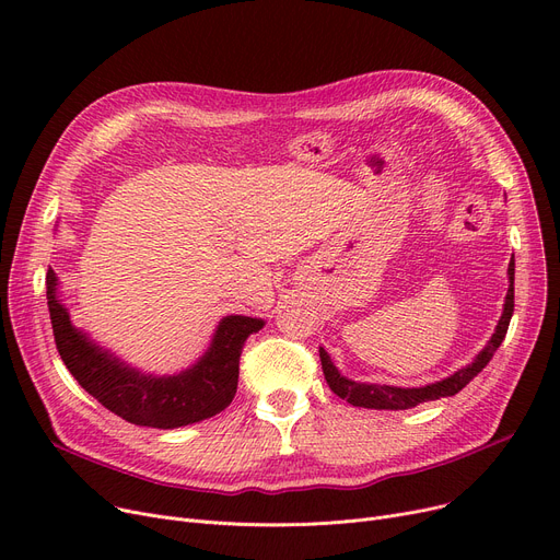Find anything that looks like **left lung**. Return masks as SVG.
<instances>
[{"mask_svg":"<svg viewBox=\"0 0 560 560\" xmlns=\"http://www.w3.org/2000/svg\"><path fill=\"white\" fill-rule=\"evenodd\" d=\"M509 292H506V304H504V313L497 322V329L492 334V338L488 340V345L479 351L477 359L465 365L463 370L454 372L452 376L435 381V384L422 386V388H397V386H378V384H359V381H351L347 376H342L338 372V368L331 363V357L327 354L325 349L319 347V361H322V370H325V378L329 388L340 397L347 399L351 406H363V408H376V410H406L413 408L418 404L424 401H433L440 397H452L456 393H460L469 381H472L494 357L497 347L502 345V340L506 338L509 325H511V315L515 308V260L511 258L509 262Z\"/></svg>","mask_w":560,"mask_h":560,"instance_id":"8db88e82","label":"left lung"}]
</instances>
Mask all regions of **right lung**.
<instances>
[{"label":"right lung","instance_id":"1","mask_svg":"<svg viewBox=\"0 0 560 560\" xmlns=\"http://www.w3.org/2000/svg\"><path fill=\"white\" fill-rule=\"evenodd\" d=\"M47 306L56 349L79 386L110 413L152 429L195 424L224 410L238 390L245 340L265 325L258 317L226 315L211 347L192 368L172 376H152L125 365L72 327L68 308L56 298L51 268L47 270Z\"/></svg>","mask_w":560,"mask_h":560}]
</instances>
